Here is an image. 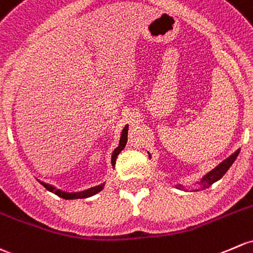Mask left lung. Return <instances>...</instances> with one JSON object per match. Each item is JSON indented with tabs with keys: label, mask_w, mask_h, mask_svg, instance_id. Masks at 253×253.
Instances as JSON below:
<instances>
[{
	"label": "left lung",
	"mask_w": 253,
	"mask_h": 253,
	"mask_svg": "<svg viewBox=\"0 0 253 253\" xmlns=\"http://www.w3.org/2000/svg\"><path fill=\"white\" fill-rule=\"evenodd\" d=\"M239 153H240V149H238V150H236L235 153L232 154V155H230L229 158L225 159L224 161L220 162V164L218 165L217 167H214V169H212V171H210L209 173L205 174L204 177L201 178L200 180H199V182L195 183V184L200 185L201 189H206V188H209L210 185H212V184H213V183H216L217 180H219L220 178L223 177V175L227 173L228 169H230V166H232V165L234 164V161L236 160V158H238ZM180 187H182V185H177V187H175V188H177V189H180ZM182 188H184V187H182ZM196 190H198V189H196ZM194 191H195V190H194Z\"/></svg>",
	"instance_id": "8db88e82"
}]
</instances>
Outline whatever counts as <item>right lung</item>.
<instances>
[{
	"mask_svg": "<svg viewBox=\"0 0 253 253\" xmlns=\"http://www.w3.org/2000/svg\"><path fill=\"white\" fill-rule=\"evenodd\" d=\"M127 131H128V125H126V126H125V128L122 129L121 137H120L119 147L114 150L113 155H111V165H113V166H115L116 158H118L120 151H121L122 149L125 148V145H126ZM104 187H105V183H103V184L97 185V187L91 188V189H88V190L81 191V193H65V191L58 190V189H55V188L48 187V185H47V190L52 191V193H54L55 195H58L59 198H62V199H65V200H74V199H86V198H89V196L95 195V194H98L99 191H102L103 189H104Z\"/></svg>",
	"mask_w": 253,
	"mask_h": 253,
	"instance_id": "1",
	"label": "right lung"
}]
</instances>
